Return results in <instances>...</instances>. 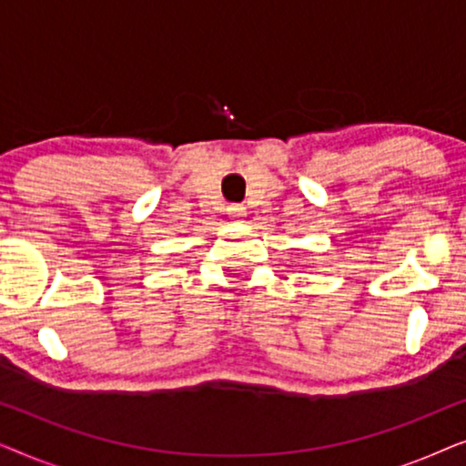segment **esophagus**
Returning <instances> with one entry per match:
<instances>
[{
    "label": "esophagus",
    "mask_w": 466,
    "mask_h": 466,
    "mask_svg": "<svg viewBox=\"0 0 466 466\" xmlns=\"http://www.w3.org/2000/svg\"><path fill=\"white\" fill-rule=\"evenodd\" d=\"M227 214H228V218L241 220L246 216V208L239 206V203H231V206L227 208Z\"/></svg>",
    "instance_id": "esophagus-1"
}]
</instances>
